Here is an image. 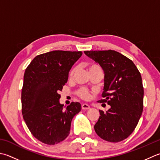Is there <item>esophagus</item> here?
<instances>
[{
    "label": "esophagus",
    "instance_id": "obj_1",
    "mask_svg": "<svg viewBox=\"0 0 160 160\" xmlns=\"http://www.w3.org/2000/svg\"><path fill=\"white\" fill-rule=\"evenodd\" d=\"M89 108H90V106L89 105L86 104V103H84V104L82 105V109H84V110H85V109H89Z\"/></svg>",
    "mask_w": 160,
    "mask_h": 160
}]
</instances>
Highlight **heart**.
<instances>
[{"label": "heart", "mask_w": 160, "mask_h": 160, "mask_svg": "<svg viewBox=\"0 0 160 160\" xmlns=\"http://www.w3.org/2000/svg\"><path fill=\"white\" fill-rule=\"evenodd\" d=\"M89 72L92 71H95V70H101L100 67H98V66L96 64L89 65ZM76 70H77L76 67L72 68L71 72H70V77L71 78L73 77ZM77 94L78 95V96L80 97V98H81L82 99H84V100H87L90 98V93L89 92V91L87 90L86 88H84V87H82V88H80L78 90Z\"/></svg>", "instance_id": "obj_1"}]
</instances>
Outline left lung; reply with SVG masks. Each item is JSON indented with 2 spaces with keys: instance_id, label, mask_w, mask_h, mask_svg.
I'll list each match as a JSON object with an SVG mask.
<instances>
[{
  "instance_id": "8db88e82",
  "label": "left lung",
  "mask_w": 160,
  "mask_h": 160,
  "mask_svg": "<svg viewBox=\"0 0 160 160\" xmlns=\"http://www.w3.org/2000/svg\"><path fill=\"white\" fill-rule=\"evenodd\" d=\"M84 54L104 71V88L99 102L110 105L94 126L96 134L107 142H119L135 129L143 112V87L140 72L132 60L115 51H87Z\"/></svg>"
}]
</instances>
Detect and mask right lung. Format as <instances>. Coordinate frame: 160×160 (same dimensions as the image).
I'll use <instances>...</instances> for the list:
<instances>
[{"label":"right lung","instance_id":"1","mask_svg":"<svg viewBox=\"0 0 160 160\" xmlns=\"http://www.w3.org/2000/svg\"><path fill=\"white\" fill-rule=\"evenodd\" d=\"M81 51H53L36 56L25 71L21 92L22 114L32 135L42 143L54 145L70 133L71 121L81 110L80 102L66 109L59 103L68 72Z\"/></svg>","mask_w":160,"mask_h":160}]
</instances>
